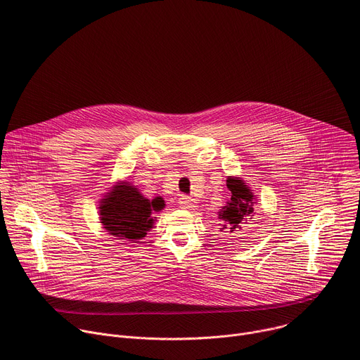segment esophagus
<instances>
[{
	"label": "esophagus",
	"instance_id": "1",
	"mask_svg": "<svg viewBox=\"0 0 360 360\" xmlns=\"http://www.w3.org/2000/svg\"><path fill=\"white\" fill-rule=\"evenodd\" d=\"M179 207L184 210H195L198 208V202L191 196H182L179 198Z\"/></svg>",
	"mask_w": 360,
	"mask_h": 360
}]
</instances>
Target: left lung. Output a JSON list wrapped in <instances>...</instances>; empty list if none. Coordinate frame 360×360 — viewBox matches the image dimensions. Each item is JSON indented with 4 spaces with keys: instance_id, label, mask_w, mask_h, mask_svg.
<instances>
[{
    "instance_id": "left-lung-1",
    "label": "left lung",
    "mask_w": 360,
    "mask_h": 360,
    "mask_svg": "<svg viewBox=\"0 0 360 360\" xmlns=\"http://www.w3.org/2000/svg\"><path fill=\"white\" fill-rule=\"evenodd\" d=\"M226 186L231 191V199L225 207L218 212L221 224V232L231 235H243L250 222L255 219L253 207L256 196L253 195L249 185L239 176H228Z\"/></svg>"
}]
</instances>
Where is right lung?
Masks as SVG:
<instances>
[{
  "instance_id": "1",
  "label": "right lung",
  "mask_w": 360,
  "mask_h": 360,
  "mask_svg": "<svg viewBox=\"0 0 360 360\" xmlns=\"http://www.w3.org/2000/svg\"><path fill=\"white\" fill-rule=\"evenodd\" d=\"M164 208L162 196L145 198L135 185L120 181L99 200L98 214L102 228L110 235L117 239L139 240L155 225L157 218L153 215Z\"/></svg>"
}]
</instances>
